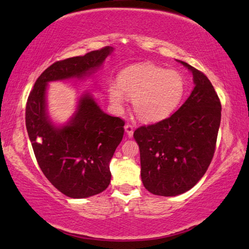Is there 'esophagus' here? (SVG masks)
Returning a JSON list of instances; mask_svg holds the SVG:
<instances>
[{"mask_svg": "<svg viewBox=\"0 0 249 249\" xmlns=\"http://www.w3.org/2000/svg\"><path fill=\"white\" fill-rule=\"evenodd\" d=\"M125 132H126V134H127V136L130 138V137H133V134H134V127H133V125H130V124H126L125 125Z\"/></svg>", "mask_w": 249, "mask_h": 249, "instance_id": "34e87169", "label": "esophagus"}]
</instances>
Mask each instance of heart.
I'll return each instance as SVG.
<instances>
[{"label": "heart", "instance_id": "1", "mask_svg": "<svg viewBox=\"0 0 249 249\" xmlns=\"http://www.w3.org/2000/svg\"><path fill=\"white\" fill-rule=\"evenodd\" d=\"M185 91L182 74L150 62L136 64L123 69L119 83L107 86L109 101L121 105L126 95L133 98V108L145 122H158L169 116L178 107Z\"/></svg>", "mask_w": 249, "mask_h": 249}]
</instances>
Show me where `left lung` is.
<instances>
[{"label": "left lung", "instance_id": "1", "mask_svg": "<svg viewBox=\"0 0 249 249\" xmlns=\"http://www.w3.org/2000/svg\"><path fill=\"white\" fill-rule=\"evenodd\" d=\"M178 61L192 72L190 96L170 117L134 132L142 184L155 196L182 195L199 182L212 161L221 123V102L208 77Z\"/></svg>", "mask_w": 249, "mask_h": 249}]
</instances>
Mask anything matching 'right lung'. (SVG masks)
<instances>
[{"label": "right lung", "instance_id": "add662e5", "mask_svg": "<svg viewBox=\"0 0 249 249\" xmlns=\"http://www.w3.org/2000/svg\"><path fill=\"white\" fill-rule=\"evenodd\" d=\"M111 46L48 67L34 84L26 104V128L41 171L54 188L72 199L99 195L111 182L109 161L123 140L124 121L104 113L90 92L79 96L67 123L50 120L48 83L94 74Z\"/></svg>", "mask_w": 249, "mask_h": 249}]
</instances>
